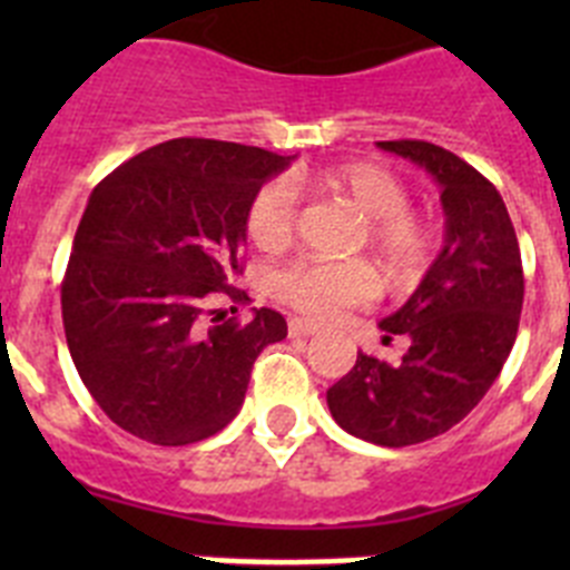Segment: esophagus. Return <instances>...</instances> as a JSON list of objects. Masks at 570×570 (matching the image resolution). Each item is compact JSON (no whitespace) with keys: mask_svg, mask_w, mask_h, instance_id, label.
I'll list each match as a JSON object with an SVG mask.
<instances>
[{"mask_svg":"<svg viewBox=\"0 0 570 570\" xmlns=\"http://www.w3.org/2000/svg\"><path fill=\"white\" fill-rule=\"evenodd\" d=\"M320 331V325L316 322H308V320H299V316H294V320H288V334L291 336H311Z\"/></svg>","mask_w":570,"mask_h":570,"instance_id":"esophagus-1","label":"esophagus"}]
</instances>
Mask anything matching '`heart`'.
Masks as SVG:
<instances>
[{"label": "heart", "instance_id": "heart-1", "mask_svg": "<svg viewBox=\"0 0 570 570\" xmlns=\"http://www.w3.org/2000/svg\"><path fill=\"white\" fill-rule=\"evenodd\" d=\"M320 183L345 196L365 216L360 248H367L394 285H411L434 259V230L411 208V190L394 170L376 163H345L322 170ZM248 236L262 250H282L296 230V190L288 179H271L254 194L245 216ZM279 302L314 320L365 305L376 291L365 262L296 259L271 276Z\"/></svg>", "mask_w": 570, "mask_h": 570}]
</instances>
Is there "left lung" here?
<instances>
[{
    "instance_id": "8db88e82",
    "label": "left lung",
    "mask_w": 570,
    "mask_h": 570,
    "mask_svg": "<svg viewBox=\"0 0 570 570\" xmlns=\"http://www.w3.org/2000/svg\"><path fill=\"white\" fill-rule=\"evenodd\" d=\"M376 145L440 183L445 245L414 296L380 322L385 345L405 336V356L360 354L328 387V407L347 434L405 448L445 434L480 405L517 340L525 276L505 203L480 170L422 139Z\"/></svg>"
}]
</instances>
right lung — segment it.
<instances>
[{"mask_svg": "<svg viewBox=\"0 0 570 570\" xmlns=\"http://www.w3.org/2000/svg\"><path fill=\"white\" fill-rule=\"evenodd\" d=\"M291 156L183 136L136 154L94 188L62 279V325L85 387L116 425L154 445H190L239 414L262 347L288 336L242 299L239 242L265 179Z\"/></svg>", "mask_w": 570, "mask_h": 570, "instance_id": "right-lung-1", "label": "right lung"}]
</instances>
